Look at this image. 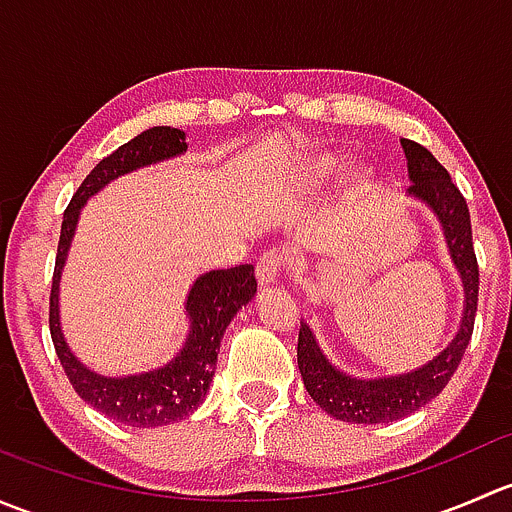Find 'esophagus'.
Segmentation results:
<instances>
[{
	"instance_id": "obj_1",
	"label": "esophagus",
	"mask_w": 512,
	"mask_h": 512,
	"mask_svg": "<svg viewBox=\"0 0 512 512\" xmlns=\"http://www.w3.org/2000/svg\"><path fill=\"white\" fill-rule=\"evenodd\" d=\"M282 267H285V260H282V255H277V252H262L260 260H257V280H260V285H272V282H277V277L282 275Z\"/></svg>"
}]
</instances>
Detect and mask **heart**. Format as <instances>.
<instances>
[{"label":"heart","mask_w":512,"mask_h":512,"mask_svg":"<svg viewBox=\"0 0 512 512\" xmlns=\"http://www.w3.org/2000/svg\"><path fill=\"white\" fill-rule=\"evenodd\" d=\"M334 168H337V163H334L332 158H319L317 163H314V175H327L332 173Z\"/></svg>","instance_id":"obj_1"}]
</instances>
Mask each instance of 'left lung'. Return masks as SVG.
<instances>
[{
    "mask_svg": "<svg viewBox=\"0 0 512 512\" xmlns=\"http://www.w3.org/2000/svg\"><path fill=\"white\" fill-rule=\"evenodd\" d=\"M406 160H409V198L421 200L443 227L448 252L463 280V317L453 342L436 359L418 366L416 371L384 379H356L344 374L324 356L307 322L299 327L297 364L309 396L322 406L327 414L349 423H389L416 414L421 406L436 399L453 371L461 364L471 342L473 324L478 309V260L473 250L471 213L466 198L453 185L448 170L418 143L401 138Z\"/></svg>",
    "mask_w": 512,
    "mask_h": 512,
    "instance_id": "1",
    "label": "left lung"
}]
</instances>
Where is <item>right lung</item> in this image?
Listing matches in <instances>:
<instances>
[{
	"instance_id": "1",
	"label": "right lung",
	"mask_w": 512,
	"mask_h": 512,
	"mask_svg": "<svg viewBox=\"0 0 512 512\" xmlns=\"http://www.w3.org/2000/svg\"><path fill=\"white\" fill-rule=\"evenodd\" d=\"M185 151H188L185 133L170 126L148 128L128 143H123L121 148H116L111 156L103 158L86 175V180L71 198L69 208L64 210L59 250H56V267L49 297V329L56 356H59L74 391L86 404H91L113 421L136 428L168 426V423L190 416L203 404L210 381L215 376L220 339H223L227 324L257 292L255 267L240 265L200 275L190 287L188 299H185L190 329L183 349L160 369L133 376H101L71 354L59 319L61 270H64L66 255H69L76 225H79L81 208L91 195H96L98 190L106 188L111 180L121 178V175L160 163V160L175 158Z\"/></svg>"
}]
</instances>
